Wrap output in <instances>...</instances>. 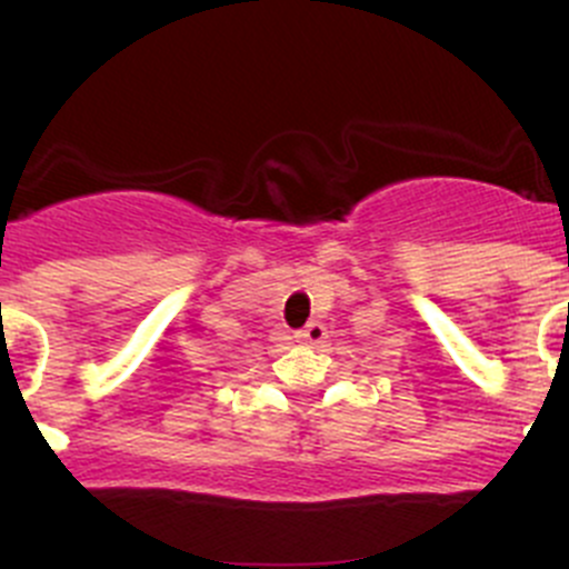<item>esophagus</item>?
<instances>
[{
	"instance_id": "34e87169",
	"label": "esophagus",
	"mask_w": 569,
	"mask_h": 569,
	"mask_svg": "<svg viewBox=\"0 0 569 569\" xmlns=\"http://www.w3.org/2000/svg\"><path fill=\"white\" fill-rule=\"evenodd\" d=\"M296 338H299V343H307V346H318L323 338H327V329H323V323L318 321H310L307 323L301 332H296Z\"/></svg>"
}]
</instances>
